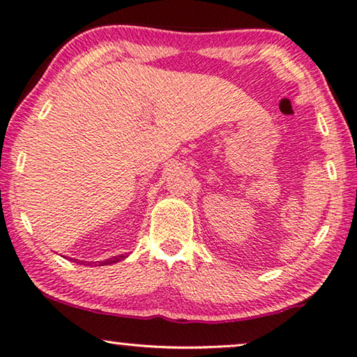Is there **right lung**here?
I'll list each match as a JSON object with an SVG mask.
<instances>
[{
	"label": "right lung",
	"mask_w": 357,
	"mask_h": 357,
	"mask_svg": "<svg viewBox=\"0 0 357 357\" xmlns=\"http://www.w3.org/2000/svg\"><path fill=\"white\" fill-rule=\"evenodd\" d=\"M121 259H125L123 255L120 256H112V258H109L106 261H98V266H107V264H114V262H119ZM80 262V261H79ZM89 264H96V262H89Z\"/></svg>",
	"instance_id": "obj_1"
}]
</instances>
